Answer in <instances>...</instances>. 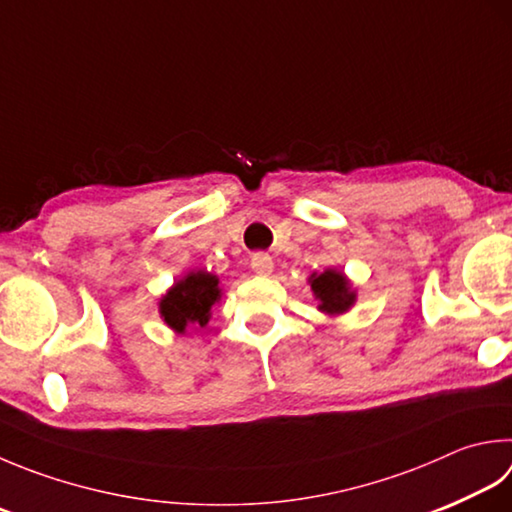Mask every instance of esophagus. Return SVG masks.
<instances>
[{"mask_svg":"<svg viewBox=\"0 0 512 512\" xmlns=\"http://www.w3.org/2000/svg\"><path fill=\"white\" fill-rule=\"evenodd\" d=\"M252 269L260 276H269L274 272V260L265 252H258L252 256Z\"/></svg>","mask_w":512,"mask_h":512,"instance_id":"1","label":"esophagus"}]
</instances>
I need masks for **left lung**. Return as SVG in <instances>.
Masks as SVG:
<instances>
[{
    "instance_id": "left-lung-1",
    "label": "left lung",
    "mask_w": 512,
    "mask_h": 512,
    "mask_svg": "<svg viewBox=\"0 0 512 512\" xmlns=\"http://www.w3.org/2000/svg\"><path fill=\"white\" fill-rule=\"evenodd\" d=\"M310 285L314 296L318 298V310L330 316L347 312L356 301L350 281H347L343 272H336V269H325L323 274H312Z\"/></svg>"
}]
</instances>
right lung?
Returning a JSON list of instances; mask_svg holds the SVG:
<instances>
[{"label":"right lung","mask_w":512,"mask_h":512,"mask_svg":"<svg viewBox=\"0 0 512 512\" xmlns=\"http://www.w3.org/2000/svg\"><path fill=\"white\" fill-rule=\"evenodd\" d=\"M220 296L223 289L218 287V276L189 272L160 298V316L173 332L185 334L187 325L205 327L209 323L211 307L220 301Z\"/></svg>","instance_id":"add662e5"}]
</instances>
